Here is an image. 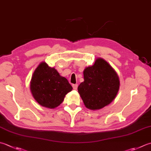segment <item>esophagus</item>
<instances>
[{
    "label": "esophagus",
    "instance_id": "1",
    "mask_svg": "<svg viewBox=\"0 0 151 151\" xmlns=\"http://www.w3.org/2000/svg\"><path fill=\"white\" fill-rule=\"evenodd\" d=\"M73 86V89L75 90H77V88H78V84H73L72 85Z\"/></svg>",
    "mask_w": 151,
    "mask_h": 151
}]
</instances>
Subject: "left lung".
Here are the masks:
<instances>
[{
	"instance_id": "1",
	"label": "left lung",
	"mask_w": 151,
	"mask_h": 151,
	"mask_svg": "<svg viewBox=\"0 0 151 151\" xmlns=\"http://www.w3.org/2000/svg\"><path fill=\"white\" fill-rule=\"evenodd\" d=\"M84 79L78 91L86 107L96 110L113 101L119 90L117 74L103 59L96 60L93 65L84 70Z\"/></svg>"
}]
</instances>
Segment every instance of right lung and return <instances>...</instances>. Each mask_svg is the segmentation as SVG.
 I'll list each match as a JSON object with an SVG mask.
<instances>
[{"label":"right lung","instance_id":"add662e5","mask_svg":"<svg viewBox=\"0 0 151 151\" xmlns=\"http://www.w3.org/2000/svg\"><path fill=\"white\" fill-rule=\"evenodd\" d=\"M30 88L35 100L43 107L50 109L60 105L66 94L73 90L65 78L44 62L35 70Z\"/></svg>","mask_w":151,"mask_h":151}]
</instances>
